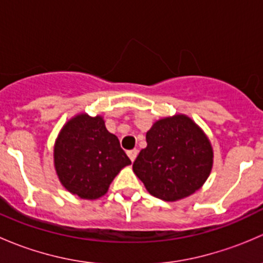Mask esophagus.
Returning <instances> with one entry per match:
<instances>
[{
	"label": "esophagus",
	"mask_w": 263,
	"mask_h": 263,
	"mask_svg": "<svg viewBox=\"0 0 263 263\" xmlns=\"http://www.w3.org/2000/svg\"><path fill=\"white\" fill-rule=\"evenodd\" d=\"M137 154H139V151H137L136 148H135V150L128 151V153H127V155H128V158L131 159V161H135V159H136Z\"/></svg>",
	"instance_id": "obj_1"
}]
</instances>
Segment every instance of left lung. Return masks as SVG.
<instances>
[{"label":"left lung","instance_id":"left-lung-1","mask_svg":"<svg viewBox=\"0 0 263 263\" xmlns=\"http://www.w3.org/2000/svg\"><path fill=\"white\" fill-rule=\"evenodd\" d=\"M147 146L134 161V173L154 197L182 200L208 181L214 150L203 129L185 115L158 119L146 132Z\"/></svg>","mask_w":263,"mask_h":263}]
</instances>
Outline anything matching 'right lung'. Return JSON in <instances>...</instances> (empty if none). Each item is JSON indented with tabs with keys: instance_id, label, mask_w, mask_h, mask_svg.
<instances>
[{
	"instance_id": "add662e5",
	"label": "right lung",
	"mask_w": 263,
	"mask_h": 263,
	"mask_svg": "<svg viewBox=\"0 0 263 263\" xmlns=\"http://www.w3.org/2000/svg\"><path fill=\"white\" fill-rule=\"evenodd\" d=\"M53 163L68 192L82 200H97L131 160L102 116L79 113L61 128L53 146Z\"/></svg>"
}]
</instances>
